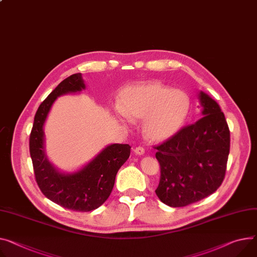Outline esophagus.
I'll list each match as a JSON object with an SVG mask.
<instances>
[{
    "mask_svg": "<svg viewBox=\"0 0 257 257\" xmlns=\"http://www.w3.org/2000/svg\"><path fill=\"white\" fill-rule=\"evenodd\" d=\"M134 152L137 155H143L145 153V149L143 147H141V146H138V147L134 148Z\"/></svg>",
    "mask_w": 257,
    "mask_h": 257,
    "instance_id": "1",
    "label": "esophagus"
}]
</instances>
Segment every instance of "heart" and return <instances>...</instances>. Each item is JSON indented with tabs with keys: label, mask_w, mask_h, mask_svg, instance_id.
Wrapping results in <instances>:
<instances>
[{
	"label": "heart",
	"mask_w": 257,
	"mask_h": 257,
	"mask_svg": "<svg viewBox=\"0 0 257 257\" xmlns=\"http://www.w3.org/2000/svg\"><path fill=\"white\" fill-rule=\"evenodd\" d=\"M188 95L161 82L127 86L119 93L118 110L126 119H144L143 131L151 141L170 139L182 127L189 112Z\"/></svg>",
	"instance_id": "1"
}]
</instances>
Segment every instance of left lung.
Returning a JSON list of instances; mask_svg holds the SVG:
<instances>
[{"instance_id": "1", "label": "left lung", "mask_w": 257, "mask_h": 257, "mask_svg": "<svg viewBox=\"0 0 257 257\" xmlns=\"http://www.w3.org/2000/svg\"><path fill=\"white\" fill-rule=\"evenodd\" d=\"M204 117L156 146L161 179L155 193L170 207H185L215 192L225 176L230 135L219 105L199 94Z\"/></svg>"}]
</instances>
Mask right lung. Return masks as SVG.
<instances>
[{
    "instance_id": "right-lung-1",
    "label": "right lung",
    "mask_w": 257,
    "mask_h": 257,
    "mask_svg": "<svg viewBox=\"0 0 257 257\" xmlns=\"http://www.w3.org/2000/svg\"><path fill=\"white\" fill-rule=\"evenodd\" d=\"M85 89L81 73L73 74L58 84L39 106L30 136L32 157L37 184L42 193L66 209L88 212L103 205L109 197L115 177L131 153L128 144L105 147L86 166L74 173H61L48 161L45 153L44 123L58 96Z\"/></svg>"
}]
</instances>
